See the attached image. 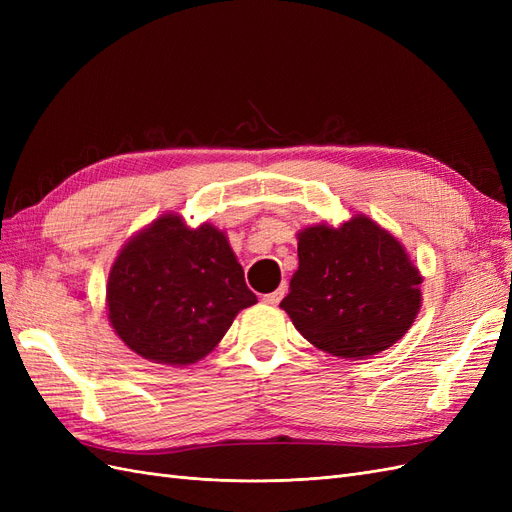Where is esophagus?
Wrapping results in <instances>:
<instances>
[{
    "mask_svg": "<svg viewBox=\"0 0 512 512\" xmlns=\"http://www.w3.org/2000/svg\"><path fill=\"white\" fill-rule=\"evenodd\" d=\"M284 294H286V286L277 288L275 292H269V294H265V297H262V301L269 303V305H277V303H280V301L284 299Z\"/></svg>",
    "mask_w": 512,
    "mask_h": 512,
    "instance_id": "esophagus-1",
    "label": "esophagus"
}]
</instances>
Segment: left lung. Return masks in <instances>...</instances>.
Instances as JSON below:
<instances>
[{
    "label": "left lung",
    "mask_w": 512,
    "mask_h": 512,
    "mask_svg": "<svg viewBox=\"0 0 512 512\" xmlns=\"http://www.w3.org/2000/svg\"><path fill=\"white\" fill-rule=\"evenodd\" d=\"M299 269L280 307L309 344L339 359H367L408 333L423 303V275L391 230L354 213L297 232Z\"/></svg>",
    "instance_id": "left-lung-1"
}]
</instances>
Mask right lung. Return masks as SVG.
Here are the masks:
<instances>
[{
  "mask_svg": "<svg viewBox=\"0 0 512 512\" xmlns=\"http://www.w3.org/2000/svg\"><path fill=\"white\" fill-rule=\"evenodd\" d=\"M254 303L226 232L209 222L192 228L173 211L123 243L108 271V322L132 352L160 365L205 359Z\"/></svg>",
  "mask_w": 512,
  "mask_h": 512,
  "instance_id": "obj_1",
  "label": "right lung"
}]
</instances>
